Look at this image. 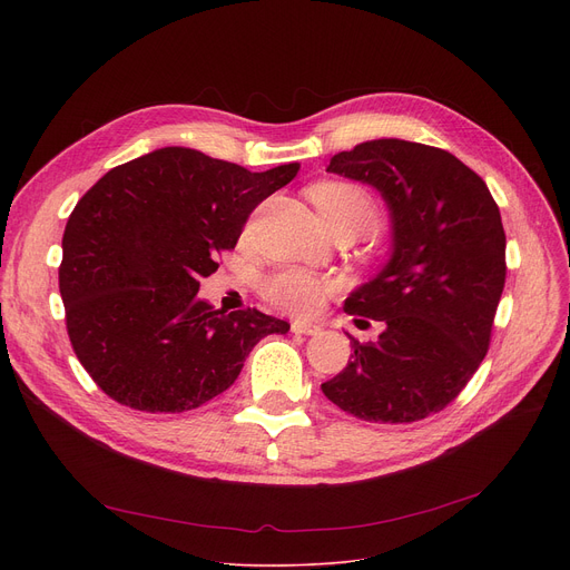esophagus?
<instances>
[{
	"label": "esophagus",
	"instance_id": "1",
	"mask_svg": "<svg viewBox=\"0 0 570 570\" xmlns=\"http://www.w3.org/2000/svg\"><path fill=\"white\" fill-rule=\"evenodd\" d=\"M291 331L295 333V335H318L321 333V325L318 323H312V321H293L291 323Z\"/></svg>",
	"mask_w": 570,
	"mask_h": 570
}]
</instances>
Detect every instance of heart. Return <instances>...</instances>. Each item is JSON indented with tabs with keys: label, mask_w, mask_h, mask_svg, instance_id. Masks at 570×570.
Returning a JSON list of instances; mask_svg holds the SVG:
<instances>
[{
	"label": "heart",
	"mask_w": 570,
	"mask_h": 570,
	"mask_svg": "<svg viewBox=\"0 0 570 570\" xmlns=\"http://www.w3.org/2000/svg\"><path fill=\"white\" fill-rule=\"evenodd\" d=\"M323 222L335 233H365L376 224L379 209L374 198L351 183H321L309 189ZM263 293L269 303L295 314L314 312L327 293V282L307 269H282L267 277Z\"/></svg>",
	"instance_id": "heart-1"
}]
</instances>
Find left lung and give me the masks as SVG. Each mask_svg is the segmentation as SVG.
I'll return each instance as SVG.
<instances>
[{
    "mask_svg": "<svg viewBox=\"0 0 570 570\" xmlns=\"http://www.w3.org/2000/svg\"><path fill=\"white\" fill-rule=\"evenodd\" d=\"M327 170L381 194L393 239L391 258L344 303L383 331L367 344L346 333L353 361L321 391L370 423L423 421L462 393L488 353L505 282L499 207L469 166L423 142L365 140Z\"/></svg>",
    "mask_w": 570,
    "mask_h": 570,
    "instance_id": "8db88e82",
    "label": "left lung"
}]
</instances>
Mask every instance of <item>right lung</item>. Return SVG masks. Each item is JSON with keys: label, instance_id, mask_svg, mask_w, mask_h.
<instances>
[{"label": "right lung", "instance_id": "1", "mask_svg": "<svg viewBox=\"0 0 570 570\" xmlns=\"http://www.w3.org/2000/svg\"><path fill=\"white\" fill-rule=\"evenodd\" d=\"M297 170L252 173L173 145L108 170L78 200L59 293L78 361L108 397L147 413L198 409L235 383L263 337L288 333L258 309H215L198 288Z\"/></svg>", "mask_w": 570, "mask_h": 570}]
</instances>
